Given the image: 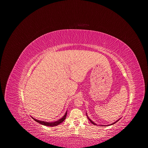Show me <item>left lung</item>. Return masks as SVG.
Segmentation results:
<instances>
[{
	"label": "left lung",
	"mask_w": 148,
	"mask_h": 148,
	"mask_svg": "<svg viewBox=\"0 0 148 148\" xmlns=\"http://www.w3.org/2000/svg\"><path fill=\"white\" fill-rule=\"evenodd\" d=\"M87 117H88V119H89V120H90V122H91V123H92V124H94V125H96V124H95V123H94V122H92V121H91V119H90V118H88V116H87ZM117 121H116V122H114V123H116V122H117ZM114 123H112V124H114Z\"/></svg>",
	"instance_id": "left-lung-1"
}]
</instances>
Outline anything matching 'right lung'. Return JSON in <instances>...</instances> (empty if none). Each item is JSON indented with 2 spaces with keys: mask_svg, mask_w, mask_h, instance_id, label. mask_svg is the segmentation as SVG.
<instances>
[{
  "mask_svg": "<svg viewBox=\"0 0 148 148\" xmlns=\"http://www.w3.org/2000/svg\"><path fill=\"white\" fill-rule=\"evenodd\" d=\"M67 112H66V114L64 115V116H63L61 119H59L58 121H56V122H45V121H38L37 119H34L37 122L41 124V125H45V126H57L58 125H59L60 123H61V122H62L63 121H64L66 118V115H67Z\"/></svg>",
  "mask_w": 148,
  "mask_h": 148,
  "instance_id": "right-lung-1",
  "label": "right lung"
}]
</instances>
